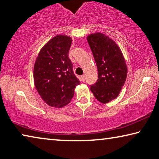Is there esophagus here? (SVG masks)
<instances>
[{"mask_svg": "<svg viewBox=\"0 0 159 159\" xmlns=\"http://www.w3.org/2000/svg\"><path fill=\"white\" fill-rule=\"evenodd\" d=\"M80 80H81V81L84 82L85 81V76H80Z\"/></svg>", "mask_w": 159, "mask_h": 159, "instance_id": "1", "label": "esophagus"}]
</instances>
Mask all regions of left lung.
<instances>
[{
  "instance_id": "obj_1",
  "label": "left lung",
  "mask_w": 159,
  "mask_h": 159,
  "mask_svg": "<svg viewBox=\"0 0 159 159\" xmlns=\"http://www.w3.org/2000/svg\"><path fill=\"white\" fill-rule=\"evenodd\" d=\"M98 67V79L90 90L99 102L108 103L116 98L127 77V65L117 44L102 33L87 37Z\"/></svg>"
}]
</instances>
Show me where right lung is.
Returning <instances> with one entry per match:
<instances>
[{"label": "right lung", "mask_w": 159, "mask_h": 159, "mask_svg": "<svg viewBox=\"0 0 159 159\" xmlns=\"http://www.w3.org/2000/svg\"><path fill=\"white\" fill-rule=\"evenodd\" d=\"M72 39L57 35L41 48L34 67V85L45 103L61 108L69 104L79 80L69 58Z\"/></svg>", "instance_id": "right-lung-1"}]
</instances>
